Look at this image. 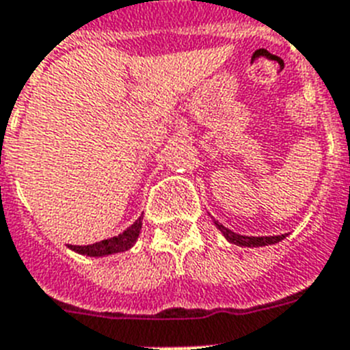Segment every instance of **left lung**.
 <instances>
[{
  "label": "left lung",
  "mask_w": 350,
  "mask_h": 350,
  "mask_svg": "<svg viewBox=\"0 0 350 350\" xmlns=\"http://www.w3.org/2000/svg\"><path fill=\"white\" fill-rule=\"evenodd\" d=\"M215 226L223 232V235L230 243L237 244V246H248V248H255V246H268V244H275L278 241H282L286 235H269V237H248V235H239L228 230L226 226H223L221 223L214 221Z\"/></svg>",
  "instance_id": "obj_1"
}]
</instances>
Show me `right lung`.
<instances>
[{
    "label": "right lung",
    "instance_id": "add662e5",
    "mask_svg": "<svg viewBox=\"0 0 350 350\" xmlns=\"http://www.w3.org/2000/svg\"><path fill=\"white\" fill-rule=\"evenodd\" d=\"M142 219H144V215L138 217L126 232H122V234L116 235V237H111V239L100 241V243L95 244H88V246H73V244H70V248H72L73 252H77V254L90 255V257H102V255L126 252V250H129L131 246L135 244V241L138 239V235H140Z\"/></svg>",
    "mask_w": 350,
    "mask_h": 350
}]
</instances>
